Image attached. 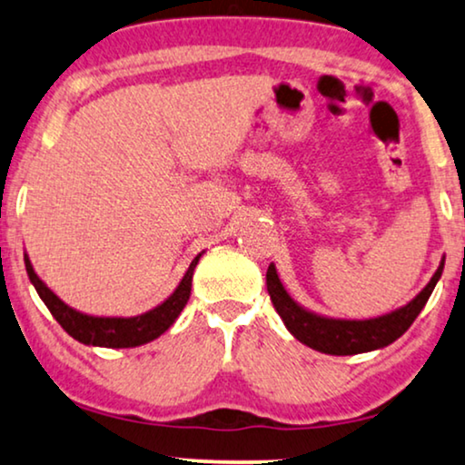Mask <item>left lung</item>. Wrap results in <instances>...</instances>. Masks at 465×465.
Masks as SVG:
<instances>
[{
  "mask_svg": "<svg viewBox=\"0 0 465 465\" xmlns=\"http://www.w3.org/2000/svg\"><path fill=\"white\" fill-rule=\"evenodd\" d=\"M442 270L444 257L440 265H438L436 274L431 276V281L420 289V293L414 300L398 308V311L382 314V317L363 321L323 317V314H317L300 306L287 293V289L282 287L274 263H270L268 274H265V284H268L272 304H274L276 312L281 314L282 323L291 331V336L314 351L325 352V355H357V352L385 349V346L395 342L412 325L419 312L423 311L436 282L440 281Z\"/></svg>",
  "mask_w": 465,
  "mask_h": 465,
  "instance_id": "8db88e82",
  "label": "left lung"
}]
</instances>
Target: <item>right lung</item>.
<instances>
[{"instance_id": "obj_1", "label": "right lung", "mask_w": 465, "mask_h": 465, "mask_svg": "<svg viewBox=\"0 0 465 465\" xmlns=\"http://www.w3.org/2000/svg\"><path fill=\"white\" fill-rule=\"evenodd\" d=\"M200 257L202 252L191 262L187 274L183 276L168 300L161 302L153 311L135 314V317H95V314L80 312L76 308L67 306L61 297L46 287V282L35 274L27 252H25V270H27L31 284L38 291L40 300L74 340L89 346H106V349H132V346L146 344L159 338L178 319V314L189 302L191 281H193V270Z\"/></svg>"}]
</instances>
